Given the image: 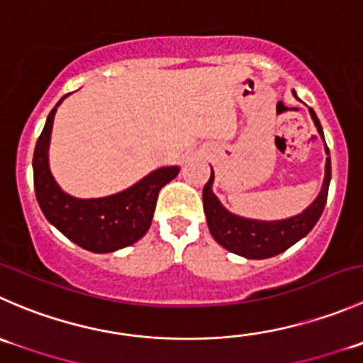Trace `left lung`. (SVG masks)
Masks as SVG:
<instances>
[{
	"mask_svg": "<svg viewBox=\"0 0 363 363\" xmlns=\"http://www.w3.org/2000/svg\"><path fill=\"white\" fill-rule=\"evenodd\" d=\"M293 96L298 99L294 90ZM308 111H311L312 121H314L315 128H318V133L325 140L318 115H315L312 108H308ZM325 150L328 157H326L325 181H323L321 191H319V195L315 196V200L307 209L301 211L296 216L286 218V220H253V218L238 216V214L225 209L223 203L218 200V196L213 191L214 172L211 168V177L207 184L203 186L202 199L207 227H209L211 235L216 239L218 245H221L228 252L235 253V255L245 257V259H269V257H275L279 253L286 252L294 242L303 239L314 228L319 218H321L323 209L326 206V199H328V188L330 181H332V161H330V150L326 143Z\"/></svg>",
	"mask_w": 363,
	"mask_h": 363,
	"instance_id": "1",
	"label": "left lung"
}]
</instances>
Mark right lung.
<instances>
[{"label":"right lung","mask_w":363,"mask_h":363,"mask_svg":"<svg viewBox=\"0 0 363 363\" xmlns=\"http://www.w3.org/2000/svg\"><path fill=\"white\" fill-rule=\"evenodd\" d=\"M48 115L33 154L35 195L42 213L67 239L94 253H110L133 245L149 230L157 195L179 175V167H161L131 188L101 199H76L58 186L49 170V142L56 108Z\"/></svg>","instance_id":"add662e5"}]
</instances>
